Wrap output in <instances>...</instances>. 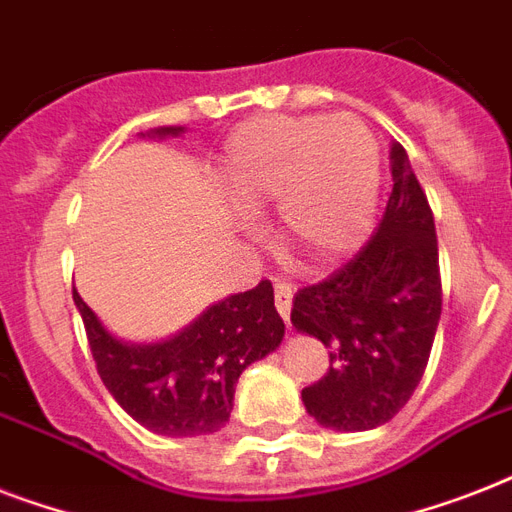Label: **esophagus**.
Segmentation results:
<instances>
[{
    "label": "esophagus",
    "mask_w": 512,
    "mask_h": 512,
    "mask_svg": "<svg viewBox=\"0 0 512 512\" xmlns=\"http://www.w3.org/2000/svg\"><path fill=\"white\" fill-rule=\"evenodd\" d=\"M273 297H276V308H279L281 319L289 324V311H292V287L279 281L276 287H273Z\"/></svg>",
    "instance_id": "34e87169"
}]
</instances>
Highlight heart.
Wrapping results in <instances>:
<instances>
[{
	"label": "heart",
	"instance_id": "b5f03b06",
	"mask_svg": "<svg viewBox=\"0 0 512 512\" xmlns=\"http://www.w3.org/2000/svg\"><path fill=\"white\" fill-rule=\"evenodd\" d=\"M220 183L244 212L279 201L284 241L313 265L361 244L380 193V146L356 116H260L225 143Z\"/></svg>",
	"mask_w": 512,
	"mask_h": 512
}]
</instances>
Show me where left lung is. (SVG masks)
<instances>
[{
    "mask_svg": "<svg viewBox=\"0 0 512 512\" xmlns=\"http://www.w3.org/2000/svg\"><path fill=\"white\" fill-rule=\"evenodd\" d=\"M390 175L372 239L292 303L297 332L329 348V372L303 388V404L332 430H372L404 409L441 319L436 223L401 143L390 148Z\"/></svg>",
    "mask_w": 512,
    "mask_h": 512,
    "instance_id": "1",
    "label": "left lung"
}]
</instances>
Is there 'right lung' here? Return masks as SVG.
Listing matches in <instances>:
<instances>
[{
  "label": "right lung",
  "mask_w": 512,
  "mask_h": 512,
  "mask_svg": "<svg viewBox=\"0 0 512 512\" xmlns=\"http://www.w3.org/2000/svg\"><path fill=\"white\" fill-rule=\"evenodd\" d=\"M183 127H159L167 138ZM92 358L116 404L159 436H207L223 428L233 409L241 372L284 340L271 281L209 305L177 335L162 342H124L103 327L74 289Z\"/></svg>",
  "instance_id": "add662e5"
}]
</instances>
